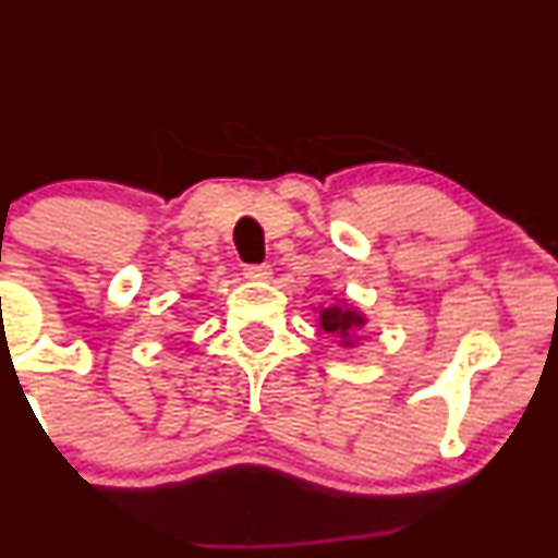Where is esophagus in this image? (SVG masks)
<instances>
[{"label":"esophagus","instance_id":"esophagus-1","mask_svg":"<svg viewBox=\"0 0 558 558\" xmlns=\"http://www.w3.org/2000/svg\"><path fill=\"white\" fill-rule=\"evenodd\" d=\"M243 275H246L248 280H267L272 275V267L265 265V262H262V265H246L243 267Z\"/></svg>","mask_w":558,"mask_h":558}]
</instances>
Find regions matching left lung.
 Listing matches in <instances>:
<instances>
[{
  "instance_id": "8db88e82",
  "label": "left lung",
  "mask_w": 558,
  "mask_h": 558,
  "mask_svg": "<svg viewBox=\"0 0 558 558\" xmlns=\"http://www.w3.org/2000/svg\"><path fill=\"white\" fill-rule=\"evenodd\" d=\"M319 325H323L328 332H349L351 328H356V325H362V317L354 315V312H345V310H338V306H330V310H323V315H319Z\"/></svg>"
}]
</instances>
